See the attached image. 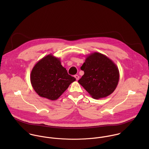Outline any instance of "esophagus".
Masks as SVG:
<instances>
[{
    "label": "esophagus",
    "instance_id": "1",
    "mask_svg": "<svg viewBox=\"0 0 149 149\" xmlns=\"http://www.w3.org/2000/svg\"><path fill=\"white\" fill-rule=\"evenodd\" d=\"M74 77L76 78V80H78L79 79V75H74Z\"/></svg>",
    "mask_w": 149,
    "mask_h": 149
}]
</instances>
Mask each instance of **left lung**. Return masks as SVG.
I'll use <instances>...</instances> for the list:
<instances>
[{
    "instance_id": "obj_1",
    "label": "left lung",
    "mask_w": 149,
    "mask_h": 149,
    "mask_svg": "<svg viewBox=\"0 0 149 149\" xmlns=\"http://www.w3.org/2000/svg\"><path fill=\"white\" fill-rule=\"evenodd\" d=\"M81 69L84 74L78 82L95 99L109 96L118 84L119 71L118 66L100 53L94 52L86 56Z\"/></svg>"
}]
</instances>
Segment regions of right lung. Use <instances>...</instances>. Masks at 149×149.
Instances as JSON below:
<instances>
[{
	"label": "right lung",
	"instance_id": "1",
	"mask_svg": "<svg viewBox=\"0 0 149 149\" xmlns=\"http://www.w3.org/2000/svg\"><path fill=\"white\" fill-rule=\"evenodd\" d=\"M76 79L68 74L60 59L50 54L38 61L30 74L31 84L41 97L56 100Z\"/></svg>",
	"mask_w": 149,
	"mask_h": 149
}]
</instances>
